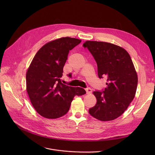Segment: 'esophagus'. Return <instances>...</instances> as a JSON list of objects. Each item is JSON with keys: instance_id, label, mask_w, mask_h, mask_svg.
<instances>
[{"instance_id": "1", "label": "esophagus", "mask_w": 155, "mask_h": 155, "mask_svg": "<svg viewBox=\"0 0 155 155\" xmlns=\"http://www.w3.org/2000/svg\"><path fill=\"white\" fill-rule=\"evenodd\" d=\"M85 91L87 92V94H91L92 93V89L91 88H85Z\"/></svg>"}]
</instances>
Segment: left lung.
I'll return each instance as SVG.
<instances>
[{
  "instance_id": "1",
  "label": "left lung",
  "mask_w": 155,
  "mask_h": 155,
  "mask_svg": "<svg viewBox=\"0 0 155 155\" xmlns=\"http://www.w3.org/2000/svg\"><path fill=\"white\" fill-rule=\"evenodd\" d=\"M97 64L98 76L107 78L104 92L94 91L97 102L89 109L90 114L101 121L120 116L134 98L137 75L127 51L112 43L87 41L84 44Z\"/></svg>"
}]
</instances>
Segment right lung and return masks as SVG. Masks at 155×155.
<instances>
[{
    "label": "right lung",
    "mask_w": 155,
    "mask_h": 155,
    "mask_svg": "<svg viewBox=\"0 0 155 155\" xmlns=\"http://www.w3.org/2000/svg\"><path fill=\"white\" fill-rule=\"evenodd\" d=\"M82 40L63 37L46 43L32 59L26 73V91L32 106L46 119H57L68 112L75 95L84 88L63 84L60 78L70 50Z\"/></svg>",
    "instance_id": "add662e5"
}]
</instances>
